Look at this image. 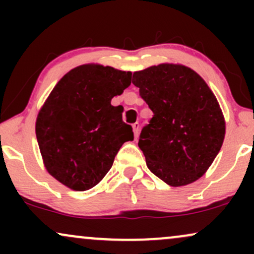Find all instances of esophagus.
<instances>
[{"label":"esophagus","mask_w":254,"mask_h":254,"mask_svg":"<svg viewBox=\"0 0 254 254\" xmlns=\"http://www.w3.org/2000/svg\"><path fill=\"white\" fill-rule=\"evenodd\" d=\"M132 129H133V133H135V137H138V133H139V124H138V123H133V124H132Z\"/></svg>","instance_id":"34e87169"}]
</instances>
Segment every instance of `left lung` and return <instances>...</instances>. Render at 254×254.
Here are the masks:
<instances>
[{"instance_id":"8db88e82","label":"left lung","mask_w":254,"mask_h":254,"mask_svg":"<svg viewBox=\"0 0 254 254\" xmlns=\"http://www.w3.org/2000/svg\"><path fill=\"white\" fill-rule=\"evenodd\" d=\"M132 83L154 113L138 141L148 168L171 186L196 182L210 167L226 132L214 93L197 72L174 64L133 72Z\"/></svg>"}]
</instances>
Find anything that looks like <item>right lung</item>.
<instances>
[{"label": "right lung", "mask_w": 254, "mask_h": 254, "mask_svg": "<svg viewBox=\"0 0 254 254\" xmlns=\"http://www.w3.org/2000/svg\"><path fill=\"white\" fill-rule=\"evenodd\" d=\"M130 83V71L87 64L52 89L38 115L36 135L46 170L58 182L89 190L111 170L124 142L132 141L123 106L111 105Z\"/></svg>", "instance_id": "obj_1"}]
</instances>
